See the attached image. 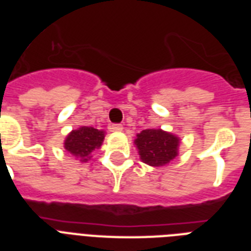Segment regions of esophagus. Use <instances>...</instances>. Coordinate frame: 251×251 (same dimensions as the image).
Listing matches in <instances>:
<instances>
[{"label": "esophagus", "mask_w": 251, "mask_h": 251, "mask_svg": "<svg viewBox=\"0 0 251 251\" xmlns=\"http://www.w3.org/2000/svg\"><path fill=\"white\" fill-rule=\"evenodd\" d=\"M112 131H116V133H120V131H122L124 130V126L120 125V124H113V125H110L109 127Z\"/></svg>", "instance_id": "obj_1"}]
</instances>
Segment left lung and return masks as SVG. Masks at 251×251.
I'll list each match as a JSON object with an SVG mask.
<instances>
[{"mask_svg": "<svg viewBox=\"0 0 251 251\" xmlns=\"http://www.w3.org/2000/svg\"><path fill=\"white\" fill-rule=\"evenodd\" d=\"M181 139L163 129H146L137 134L134 145L141 160L151 167H164L178 156Z\"/></svg>", "mask_w": 251, "mask_h": 251, "instance_id": "left-lung-1", "label": "left lung"}]
</instances>
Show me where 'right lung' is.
<instances>
[{
	"mask_svg": "<svg viewBox=\"0 0 251 251\" xmlns=\"http://www.w3.org/2000/svg\"><path fill=\"white\" fill-rule=\"evenodd\" d=\"M105 137L104 130L95 129L92 126H80L78 129L72 130L66 135L64 147L73 157L80 163L91 160V155L95 150L101 147Z\"/></svg>",
	"mask_w": 251,
	"mask_h": 251,
	"instance_id": "1",
	"label": "right lung"
}]
</instances>
